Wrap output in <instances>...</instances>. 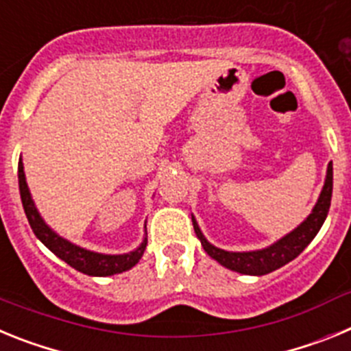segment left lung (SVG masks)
<instances>
[{"label": "left lung", "mask_w": 351, "mask_h": 351, "mask_svg": "<svg viewBox=\"0 0 351 351\" xmlns=\"http://www.w3.org/2000/svg\"><path fill=\"white\" fill-rule=\"evenodd\" d=\"M330 198H332V161L328 163L324 188H322L320 197L316 200L315 207H313L308 218L304 219L297 228H293L290 234L281 237L280 241H276L274 244L255 251H226L221 250V247H216L202 234L193 214H191V221H193L195 234L200 239L202 247L210 258L221 263L223 267L239 272V274L263 276L287 265L288 262L297 258L308 247V244L320 232L322 225H324L325 218H327Z\"/></svg>", "instance_id": "obj_1"}]
</instances>
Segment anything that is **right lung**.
Instances as JSON below:
<instances>
[{"label":"right lung","instance_id":"1","mask_svg":"<svg viewBox=\"0 0 351 351\" xmlns=\"http://www.w3.org/2000/svg\"><path fill=\"white\" fill-rule=\"evenodd\" d=\"M19 191H21V200H23L26 218L27 221H29L31 228H33L36 237H38L40 241L58 256V258L66 262L68 265L75 269V271L88 276H100V278H104V276H114L119 274V272L128 271L133 265H137L138 260L144 255L145 246H147V234L144 235V241H142L141 246H138L137 250L130 251V253H123V255L96 253V251L77 246V244L70 243L68 239L61 237L60 234H56L51 226L43 221L38 209H36L35 202H33V198H31L29 188H27L26 182V173H24L23 158L19 160Z\"/></svg>","mask_w":351,"mask_h":351}]
</instances>
